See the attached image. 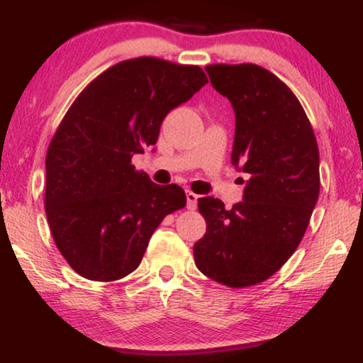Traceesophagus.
Returning <instances> with one entry per match:
<instances>
[{
	"mask_svg": "<svg viewBox=\"0 0 363 363\" xmlns=\"http://www.w3.org/2000/svg\"><path fill=\"white\" fill-rule=\"evenodd\" d=\"M198 205V195L193 191H186V208L188 210H195Z\"/></svg>",
	"mask_w": 363,
	"mask_h": 363,
	"instance_id": "esophagus-1",
	"label": "esophagus"
}]
</instances>
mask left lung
<instances>
[{"mask_svg": "<svg viewBox=\"0 0 363 363\" xmlns=\"http://www.w3.org/2000/svg\"><path fill=\"white\" fill-rule=\"evenodd\" d=\"M231 102V163L246 180L242 201L226 210L198 198L206 233L193 246L203 274L230 287L259 284L289 259L319 198V148L304 108L284 82L256 64L206 66Z\"/></svg>", "mask_w": 363, "mask_h": 363, "instance_id": "left-lung-1", "label": "left lung"}]
</instances>
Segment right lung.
<instances>
[{
  "label": "right lung",
  "mask_w": 363,
  "mask_h": 363,
  "mask_svg": "<svg viewBox=\"0 0 363 363\" xmlns=\"http://www.w3.org/2000/svg\"><path fill=\"white\" fill-rule=\"evenodd\" d=\"M208 82L198 66L155 57L118 62L84 89L49 143L46 216L77 274L117 281L140 264L163 218L185 206L178 185H157L132 157L157 143L167 113Z\"/></svg>",
  "instance_id": "1"
}]
</instances>
